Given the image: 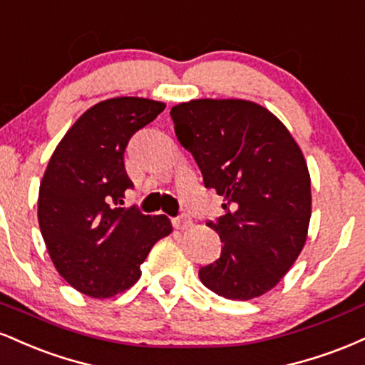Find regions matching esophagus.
<instances>
[{
  "mask_svg": "<svg viewBox=\"0 0 365 365\" xmlns=\"http://www.w3.org/2000/svg\"><path fill=\"white\" fill-rule=\"evenodd\" d=\"M173 226L177 230H185V228H190L192 226V220H190V216L188 215H180V216H177L173 220Z\"/></svg>",
  "mask_w": 365,
  "mask_h": 365,
  "instance_id": "1",
  "label": "esophagus"
}]
</instances>
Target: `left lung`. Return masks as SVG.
Instances as JSON below:
<instances>
[{"instance_id": "left-lung-1", "label": "left lung", "mask_w": 365, "mask_h": 365, "mask_svg": "<svg viewBox=\"0 0 365 365\" xmlns=\"http://www.w3.org/2000/svg\"><path fill=\"white\" fill-rule=\"evenodd\" d=\"M180 144L206 188L223 197L207 221L223 249L200 267L209 290L230 300L261 297L297 261L311 220V177L302 150L266 108L242 99H195L170 111Z\"/></svg>"}]
</instances>
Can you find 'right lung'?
Instances as JSON below:
<instances>
[{"mask_svg": "<svg viewBox=\"0 0 365 365\" xmlns=\"http://www.w3.org/2000/svg\"><path fill=\"white\" fill-rule=\"evenodd\" d=\"M163 110L144 98L98 103L49 159L37 202L41 233L58 273L83 295L108 299L127 290L153 245L171 233L165 215L121 207L133 187L123 161L128 140Z\"/></svg>", "mask_w": 365, "mask_h": 365, "instance_id": "obj_1", "label": "right lung"}]
</instances>
